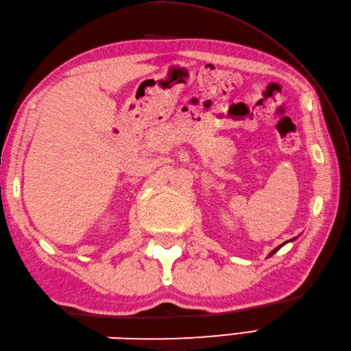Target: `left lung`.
Instances as JSON below:
<instances>
[{"mask_svg":"<svg viewBox=\"0 0 351 351\" xmlns=\"http://www.w3.org/2000/svg\"><path fill=\"white\" fill-rule=\"evenodd\" d=\"M289 241H293V240H289ZM283 244H287V243H283ZM283 244H282V245H283ZM282 245H279V247H276V249H274V250H273V252H271V253H270V256H271V255H273V253H276V252H278V250H279V249H280V247H282Z\"/></svg>","mask_w":351,"mask_h":351,"instance_id":"obj_1","label":"left lung"}]
</instances>
